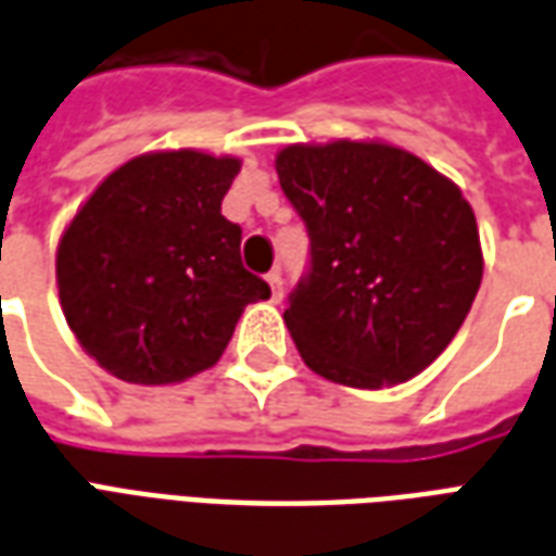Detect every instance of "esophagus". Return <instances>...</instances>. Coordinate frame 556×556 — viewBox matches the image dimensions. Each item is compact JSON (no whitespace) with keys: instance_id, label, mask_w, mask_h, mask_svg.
Masks as SVG:
<instances>
[{"instance_id":"34e87169","label":"esophagus","mask_w":556,"mask_h":556,"mask_svg":"<svg viewBox=\"0 0 556 556\" xmlns=\"http://www.w3.org/2000/svg\"><path fill=\"white\" fill-rule=\"evenodd\" d=\"M266 281H269V287H273V299H281V295H283L281 269H273V273L266 275Z\"/></svg>"}]
</instances>
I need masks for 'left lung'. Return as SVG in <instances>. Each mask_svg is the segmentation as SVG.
Segmentation results:
<instances>
[{
	"label": "left lung",
	"mask_w": 556,
	"mask_h": 556,
	"mask_svg": "<svg viewBox=\"0 0 556 556\" xmlns=\"http://www.w3.org/2000/svg\"><path fill=\"white\" fill-rule=\"evenodd\" d=\"M311 237V266L283 323L331 382H408L468 317L483 251L459 186L379 141L290 144L275 160Z\"/></svg>",
	"instance_id": "obj_1"
}]
</instances>
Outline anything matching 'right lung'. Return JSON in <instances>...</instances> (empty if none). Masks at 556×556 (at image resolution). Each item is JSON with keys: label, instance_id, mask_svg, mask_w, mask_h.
Listing matches in <instances>:
<instances>
[{"label": "right lung", "instance_id": "obj_1", "mask_svg": "<svg viewBox=\"0 0 556 556\" xmlns=\"http://www.w3.org/2000/svg\"><path fill=\"white\" fill-rule=\"evenodd\" d=\"M239 160L144 153L97 186L55 254L67 326L91 358L132 384L184 382L222 358L237 319L269 299L222 216Z\"/></svg>", "mask_w": 556, "mask_h": 556}]
</instances>
